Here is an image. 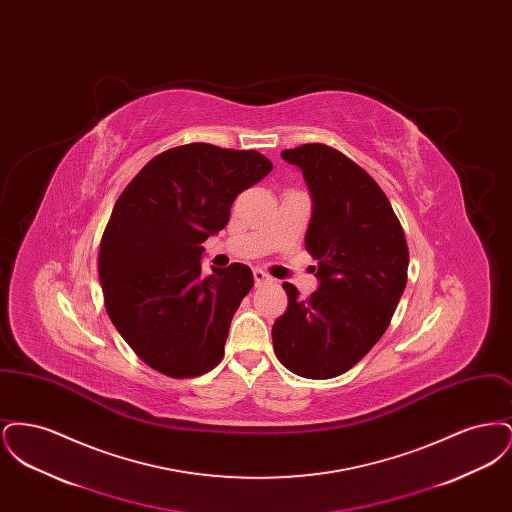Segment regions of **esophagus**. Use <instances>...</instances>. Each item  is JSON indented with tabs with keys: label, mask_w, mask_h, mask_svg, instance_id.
I'll return each mask as SVG.
<instances>
[{
	"label": "esophagus",
	"mask_w": 512,
	"mask_h": 512,
	"mask_svg": "<svg viewBox=\"0 0 512 512\" xmlns=\"http://www.w3.org/2000/svg\"><path fill=\"white\" fill-rule=\"evenodd\" d=\"M253 278H255V286H263V284H267V282L272 280L267 272H263L261 268H255V270H253Z\"/></svg>",
	"instance_id": "1"
}]
</instances>
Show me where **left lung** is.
Here are the masks:
<instances>
[{
    "label": "left lung",
    "mask_w": 512,
    "mask_h": 512,
    "mask_svg": "<svg viewBox=\"0 0 512 512\" xmlns=\"http://www.w3.org/2000/svg\"><path fill=\"white\" fill-rule=\"evenodd\" d=\"M282 159L301 169L313 197L305 247L320 284L307 299L282 284L288 309L272 326V345L293 374L326 380L357 365L390 326L409 249L390 199L338 149L305 144L284 149Z\"/></svg>",
    "instance_id": "1"
}]
</instances>
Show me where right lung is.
I'll list each match as a JSON object with an SVG mask.
<instances>
[{
	"instance_id": "right-lung-1",
	"label": "right lung",
	"mask_w": 512,
	"mask_h": 512,
	"mask_svg": "<svg viewBox=\"0 0 512 512\" xmlns=\"http://www.w3.org/2000/svg\"><path fill=\"white\" fill-rule=\"evenodd\" d=\"M270 171L253 149L186 144L153 157L117 199L99 245L105 309L157 372L194 378L219 365L253 274L242 263L203 274L201 244Z\"/></svg>"
}]
</instances>
